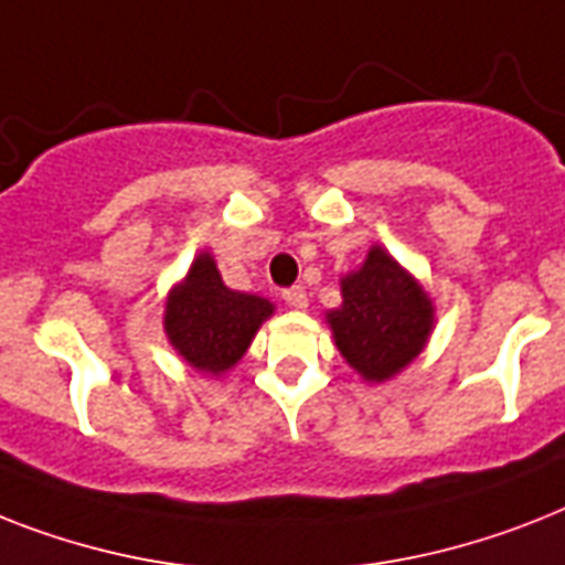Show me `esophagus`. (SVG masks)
<instances>
[{
	"mask_svg": "<svg viewBox=\"0 0 565 565\" xmlns=\"http://www.w3.org/2000/svg\"><path fill=\"white\" fill-rule=\"evenodd\" d=\"M284 301H287L292 310H305L310 298H307L305 287H290V290H284Z\"/></svg>",
	"mask_w": 565,
	"mask_h": 565,
	"instance_id": "1",
	"label": "esophagus"
}]
</instances>
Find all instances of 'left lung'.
<instances>
[{
    "label": "left lung",
    "instance_id": "obj_1",
    "mask_svg": "<svg viewBox=\"0 0 565 565\" xmlns=\"http://www.w3.org/2000/svg\"><path fill=\"white\" fill-rule=\"evenodd\" d=\"M342 305L324 313L333 345L365 383H388L424 354L435 305L424 284L374 243L354 273L339 278Z\"/></svg>",
    "mask_w": 565,
    "mask_h": 565
}]
</instances>
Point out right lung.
Wrapping results in <instances>:
<instances>
[{"mask_svg": "<svg viewBox=\"0 0 565 565\" xmlns=\"http://www.w3.org/2000/svg\"><path fill=\"white\" fill-rule=\"evenodd\" d=\"M273 313L269 298L228 290L214 255L203 249L168 292L162 328L179 360L205 377H220L243 360Z\"/></svg>", "mask_w": 565, "mask_h": 565, "instance_id": "right-lung-1", "label": "right lung"}]
</instances>
